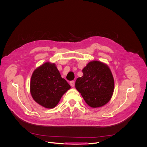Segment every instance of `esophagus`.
Wrapping results in <instances>:
<instances>
[{
    "label": "esophagus",
    "mask_w": 147,
    "mask_h": 147,
    "mask_svg": "<svg viewBox=\"0 0 147 147\" xmlns=\"http://www.w3.org/2000/svg\"><path fill=\"white\" fill-rule=\"evenodd\" d=\"M70 84L71 86H72V87H74V86H75V82H74V81H71V82H70Z\"/></svg>",
    "instance_id": "1"
}]
</instances>
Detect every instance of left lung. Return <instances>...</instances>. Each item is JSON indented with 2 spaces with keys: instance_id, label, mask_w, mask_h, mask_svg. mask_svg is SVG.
<instances>
[{
  "instance_id": "left-lung-1",
  "label": "left lung",
  "mask_w": 147,
  "mask_h": 147,
  "mask_svg": "<svg viewBox=\"0 0 147 147\" xmlns=\"http://www.w3.org/2000/svg\"><path fill=\"white\" fill-rule=\"evenodd\" d=\"M83 76L75 82V88L92 108L105 105L114 91V78L107 64L99 61L88 63L82 70Z\"/></svg>"
}]
</instances>
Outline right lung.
I'll use <instances>...</instances> for the list:
<instances>
[{
  "label": "right lung",
  "instance_id": "1",
  "mask_svg": "<svg viewBox=\"0 0 147 147\" xmlns=\"http://www.w3.org/2000/svg\"><path fill=\"white\" fill-rule=\"evenodd\" d=\"M55 63L47 62L35 69L30 82V92L37 104L47 109H53L62 96L70 88Z\"/></svg>",
  "mask_w": 147,
  "mask_h": 147
}]
</instances>
